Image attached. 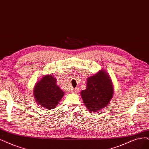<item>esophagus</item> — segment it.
<instances>
[{"instance_id":"obj_1","label":"esophagus","mask_w":149,"mask_h":149,"mask_svg":"<svg viewBox=\"0 0 149 149\" xmlns=\"http://www.w3.org/2000/svg\"><path fill=\"white\" fill-rule=\"evenodd\" d=\"M79 91V88L78 87H77V88H75V89L72 90V93H77Z\"/></svg>"}]
</instances>
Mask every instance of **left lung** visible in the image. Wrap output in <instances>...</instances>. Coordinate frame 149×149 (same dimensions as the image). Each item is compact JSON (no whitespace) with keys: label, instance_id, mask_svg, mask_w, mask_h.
Listing matches in <instances>:
<instances>
[{"label":"left lung","instance_id":"obj_1","mask_svg":"<svg viewBox=\"0 0 149 149\" xmlns=\"http://www.w3.org/2000/svg\"><path fill=\"white\" fill-rule=\"evenodd\" d=\"M113 95V87L108 73L101 70L87 79L86 88L81 91L85 106L94 112L106 107Z\"/></svg>","mask_w":149,"mask_h":149}]
</instances>
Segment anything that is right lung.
I'll list each match as a JSON object with an SVG mask.
<instances>
[{
    "label": "right lung",
    "mask_w": 149,
    "mask_h": 149,
    "mask_svg": "<svg viewBox=\"0 0 149 149\" xmlns=\"http://www.w3.org/2000/svg\"><path fill=\"white\" fill-rule=\"evenodd\" d=\"M64 95L56 85V79L52 75H45L35 85L34 96L36 103L46 109L56 107Z\"/></svg>",
    "instance_id": "right-lung-1"
}]
</instances>
